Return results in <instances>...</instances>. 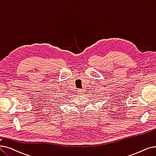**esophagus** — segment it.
<instances>
[{
  "label": "esophagus",
  "instance_id": "1",
  "mask_svg": "<svg viewBox=\"0 0 156 156\" xmlns=\"http://www.w3.org/2000/svg\"><path fill=\"white\" fill-rule=\"evenodd\" d=\"M82 91H83V90H82L81 89H80V90H78V93H79V94H82V93H83V92H82Z\"/></svg>",
  "mask_w": 156,
  "mask_h": 156
}]
</instances>
